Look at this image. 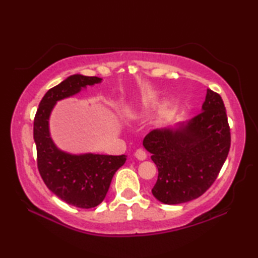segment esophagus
Listing matches in <instances>:
<instances>
[{
    "mask_svg": "<svg viewBox=\"0 0 258 258\" xmlns=\"http://www.w3.org/2000/svg\"><path fill=\"white\" fill-rule=\"evenodd\" d=\"M146 156H147V154L143 149H139V150L135 151V157L138 158V160L143 161V160H145Z\"/></svg>",
    "mask_w": 258,
    "mask_h": 258,
    "instance_id": "obj_1",
    "label": "esophagus"
}]
</instances>
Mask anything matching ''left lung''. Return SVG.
<instances>
[{
	"instance_id": "obj_1",
	"label": "left lung",
	"mask_w": 258,
	"mask_h": 258,
	"mask_svg": "<svg viewBox=\"0 0 258 258\" xmlns=\"http://www.w3.org/2000/svg\"><path fill=\"white\" fill-rule=\"evenodd\" d=\"M202 109L179 130L152 131L143 141L158 169L152 193L164 204H180L204 194L227 158L231 127L221 95L207 89Z\"/></svg>"
}]
</instances>
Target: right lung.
<instances>
[{"mask_svg":"<svg viewBox=\"0 0 258 258\" xmlns=\"http://www.w3.org/2000/svg\"><path fill=\"white\" fill-rule=\"evenodd\" d=\"M101 81L96 76L72 75L48 90L34 117L37 168L47 188L70 205L92 208L105 199L115 172L124 165L125 155H70L56 149L48 132V117L57 101L74 95L82 87Z\"/></svg>","mask_w":258,"mask_h":258,"instance_id":"1","label":"right lung"}]
</instances>
